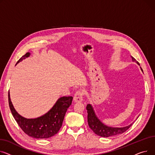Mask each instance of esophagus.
<instances>
[{
	"label": "esophagus",
	"mask_w": 155,
	"mask_h": 155,
	"mask_svg": "<svg viewBox=\"0 0 155 155\" xmlns=\"http://www.w3.org/2000/svg\"><path fill=\"white\" fill-rule=\"evenodd\" d=\"M84 93L81 90L77 91L76 93L74 94V100L75 102H81L83 101V97Z\"/></svg>",
	"instance_id": "1"
}]
</instances>
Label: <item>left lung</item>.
<instances>
[{
  "label": "left lung",
  "instance_id": "left-lung-1",
  "mask_svg": "<svg viewBox=\"0 0 155 155\" xmlns=\"http://www.w3.org/2000/svg\"><path fill=\"white\" fill-rule=\"evenodd\" d=\"M131 57L133 61H135L139 64V62L136 61V60L133 57L131 56ZM86 110L87 112V123L89 128L93 131V132H94L95 134L100 136H102V137H110V136L122 134L128 130L133 124H131L128 126L124 127V128H112V127H109L103 124L97 119L92 106L90 104L87 105Z\"/></svg>",
  "mask_w": 155,
  "mask_h": 155
}]
</instances>
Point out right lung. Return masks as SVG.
<instances>
[{
    "label": "right lung",
    "instance_id": "obj_1",
    "mask_svg": "<svg viewBox=\"0 0 155 155\" xmlns=\"http://www.w3.org/2000/svg\"><path fill=\"white\" fill-rule=\"evenodd\" d=\"M29 55L30 53L27 52L19 59L16 64ZM8 97L11 113L20 128L28 136L38 139L48 138L59 132L68 108L71 105L73 99L72 96L62 97L58 100L51 110L44 116L35 119H26L15 110L10 98L9 91Z\"/></svg>",
    "mask_w": 155,
    "mask_h": 155
}]
</instances>
